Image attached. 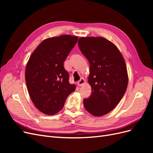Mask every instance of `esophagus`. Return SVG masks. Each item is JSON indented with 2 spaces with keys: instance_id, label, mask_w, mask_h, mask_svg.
I'll list each match as a JSON object with an SVG mask.
<instances>
[{
  "instance_id": "obj_1",
  "label": "esophagus",
  "mask_w": 153,
  "mask_h": 153,
  "mask_svg": "<svg viewBox=\"0 0 153 153\" xmlns=\"http://www.w3.org/2000/svg\"><path fill=\"white\" fill-rule=\"evenodd\" d=\"M84 83H85V80H84V78H81V79L77 82V85H78V86L80 87V86L84 85Z\"/></svg>"
}]
</instances>
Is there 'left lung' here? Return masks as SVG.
Returning <instances> with one entry per match:
<instances>
[{
    "label": "left lung",
    "mask_w": 153,
    "mask_h": 153,
    "mask_svg": "<svg viewBox=\"0 0 153 153\" xmlns=\"http://www.w3.org/2000/svg\"><path fill=\"white\" fill-rule=\"evenodd\" d=\"M78 45L90 66L92 93L84 100V107L94 116H102L117 106L126 91V63L116 46L105 38L82 37Z\"/></svg>",
    "instance_id": "obj_1"
}]
</instances>
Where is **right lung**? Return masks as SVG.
<instances>
[{
	"mask_svg": "<svg viewBox=\"0 0 153 153\" xmlns=\"http://www.w3.org/2000/svg\"><path fill=\"white\" fill-rule=\"evenodd\" d=\"M78 37L62 35L46 39L36 48L27 64L25 81L32 102L41 112L54 115L62 110L76 87L69 83L64 62Z\"/></svg>",
	"mask_w": 153,
	"mask_h": 153,
	"instance_id": "1",
	"label": "right lung"
}]
</instances>
